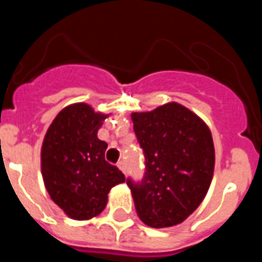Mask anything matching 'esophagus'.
Returning a JSON list of instances; mask_svg holds the SVG:
<instances>
[{
    "mask_svg": "<svg viewBox=\"0 0 262 262\" xmlns=\"http://www.w3.org/2000/svg\"><path fill=\"white\" fill-rule=\"evenodd\" d=\"M118 167H119V170L122 171V172H126L125 161H119V163H118Z\"/></svg>",
    "mask_w": 262,
    "mask_h": 262,
    "instance_id": "esophagus-1",
    "label": "esophagus"
}]
</instances>
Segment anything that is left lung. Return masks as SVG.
<instances>
[{
	"label": "left lung",
	"instance_id": "1",
	"mask_svg": "<svg viewBox=\"0 0 262 262\" xmlns=\"http://www.w3.org/2000/svg\"><path fill=\"white\" fill-rule=\"evenodd\" d=\"M146 159L140 182H126L144 225L156 229L182 223L206 196L214 170L212 133L198 115L168 102L132 114Z\"/></svg>",
	"mask_w": 262,
	"mask_h": 262
}]
</instances>
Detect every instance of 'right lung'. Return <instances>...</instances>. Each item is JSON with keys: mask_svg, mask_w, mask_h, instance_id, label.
Returning <instances> with one entry per match:
<instances>
[{"mask_svg": "<svg viewBox=\"0 0 262 262\" xmlns=\"http://www.w3.org/2000/svg\"><path fill=\"white\" fill-rule=\"evenodd\" d=\"M106 116L88 103H73L60 111L43 139L45 187L71 219L98 216L112 187L125 182L122 171L105 160L108 144L97 136Z\"/></svg>", "mask_w": 262, "mask_h": 262, "instance_id": "add662e5", "label": "right lung"}]
</instances>
